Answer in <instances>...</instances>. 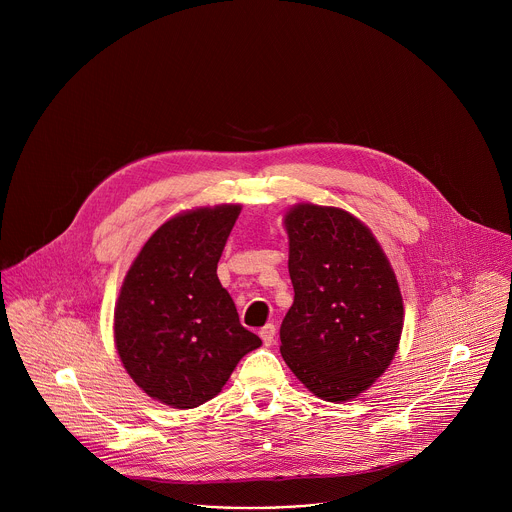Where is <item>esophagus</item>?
Wrapping results in <instances>:
<instances>
[{"label": "esophagus", "instance_id": "34e87169", "mask_svg": "<svg viewBox=\"0 0 512 512\" xmlns=\"http://www.w3.org/2000/svg\"><path fill=\"white\" fill-rule=\"evenodd\" d=\"M259 336L263 340L265 346H271L273 344V338H275V326L273 324H265L261 330H259Z\"/></svg>", "mask_w": 512, "mask_h": 512}]
</instances>
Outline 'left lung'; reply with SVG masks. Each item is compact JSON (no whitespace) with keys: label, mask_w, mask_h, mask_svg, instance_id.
<instances>
[{"label":"left lung","mask_w":512,"mask_h":512,"mask_svg":"<svg viewBox=\"0 0 512 512\" xmlns=\"http://www.w3.org/2000/svg\"><path fill=\"white\" fill-rule=\"evenodd\" d=\"M294 304L279 338L287 367L324 401H348L391 364L403 300L395 273L358 218L300 204L285 216Z\"/></svg>","instance_id":"8db88e82"}]
</instances>
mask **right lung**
<instances>
[{"label": "right lung", "mask_w": 512, "mask_h": 512, "mask_svg": "<svg viewBox=\"0 0 512 512\" xmlns=\"http://www.w3.org/2000/svg\"><path fill=\"white\" fill-rule=\"evenodd\" d=\"M239 212L223 204L170 218L125 275L117 352L131 379L170 407L192 409L221 393L237 362L261 346L216 275Z\"/></svg>", "instance_id": "right-lung-1"}]
</instances>
